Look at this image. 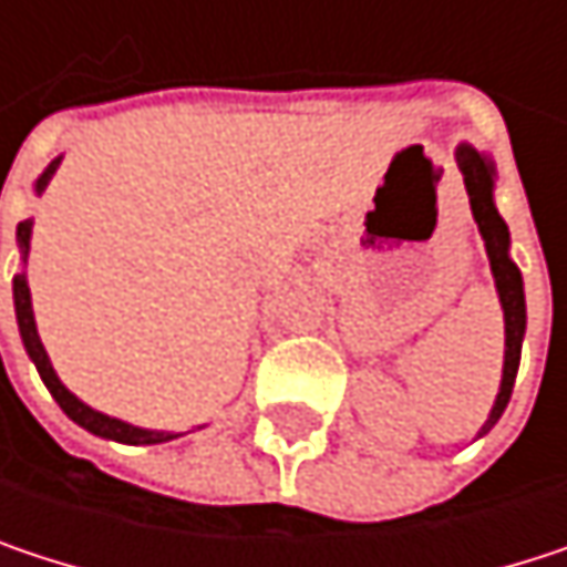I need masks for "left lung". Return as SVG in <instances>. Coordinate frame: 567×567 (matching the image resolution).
I'll return each mask as SVG.
<instances>
[{"label":"left lung","mask_w":567,"mask_h":567,"mask_svg":"<svg viewBox=\"0 0 567 567\" xmlns=\"http://www.w3.org/2000/svg\"><path fill=\"white\" fill-rule=\"evenodd\" d=\"M456 164L466 179V193H470V206L473 216L480 223V233L486 239V252H489V266L496 276V288L503 298V311H506V368H503V388L496 396V406L483 426V433H489L496 426V420L503 416L506 403H509L512 388H515V374H518V358H522V334H525V291H522V276L509 259V226L499 216L496 203H493V164H486V157H480L473 147H460L456 151Z\"/></svg>","instance_id":"1"}]
</instances>
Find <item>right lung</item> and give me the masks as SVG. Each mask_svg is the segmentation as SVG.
Instances as JSON below:
<instances>
[{
    "label": "right lung",
    "mask_w": 567,
    "mask_h": 567,
    "mask_svg": "<svg viewBox=\"0 0 567 567\" xmlns=\"http://www.w3.org/2000/svg\"><path fill=\"white\" fill-rule=\"evenodd\" d=\"M55 167H58V161L49 167V171L42 173V176H39V183H35V189H39V193L49 186V179H52ZM29 236H32V219L19 223V246H22V249H29ZM12 295H16V318H19V331H22L25 351H29V358L35 361V368H39V374H42L45 388H49L52 396L58 400V406H61V410L78 423V426L91 430L94 436L117 440V443H167V440H173V433L137 430V426H131V423H121V420H114V416H104V413H97V410L84 406L78 396L71 394V391L58 381L55 371H52V361H49V354H45V348H42V341H39V331H35V315H32V298H29V282H25V276H16V282H12Z\"/></svg>",
    "instance_id": "right-lung-1"
}]
</instances>
